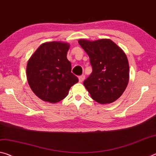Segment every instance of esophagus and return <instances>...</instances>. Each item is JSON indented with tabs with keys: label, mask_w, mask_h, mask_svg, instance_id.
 Segmentation results:
<instances>
[{
	"label": "esophagus",
	"mask_w": 156,
	"mask_h": 156,
	"mask_svg": "<svg viewBox=\"0 0 156 156\" xmlns=\"http://www.w3.org/2000/svg\"><path fill=\"white\" fill-rule=\"evenodd\" d=\"M85 75H82V76H79V77H78L79 82H80V83L83 82L84 80H85Z\"/></svg>",
	"instance_id": "obj_1"
}]
</instances>
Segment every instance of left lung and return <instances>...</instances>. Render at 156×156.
I'll return each instance as SVG.
<instances>
[{
	"mask_svg": "<svg viewBox=\"0 0 156 156\" xmlns=\"http://www.w3.org/2000/svg\"><path fill=\"white\" fill-rule=\"evenodd\" d=\"M78 43L87 53L92 67L83 83L91 97L101 104L117 100L129 80V64L124 52L109 39H79Z\"/></svg>",
	"mask_w": 156,
	"mask_h": 156,
	"instance_id": "1",
	"label": "left lung"
}]
</instances>
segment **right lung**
I'll return each mask as SVG.
<instances>
[{"label":"right lung","instance_id":"obj_1","mask_svg":"<svg viewBox=\"0 0 156 156\" xmlns=\"http://www.w3.org/2000/svg\"><path fill=\"white\" fill-rule=\"evenodd\" d=\"M69 46L68 43L60 41L44 43L29 59L27 80L34 94L44 101L59 102L78 82L66 58Z\"/></svg>","mask_w":156,"mask_h":156}]
</instances>
